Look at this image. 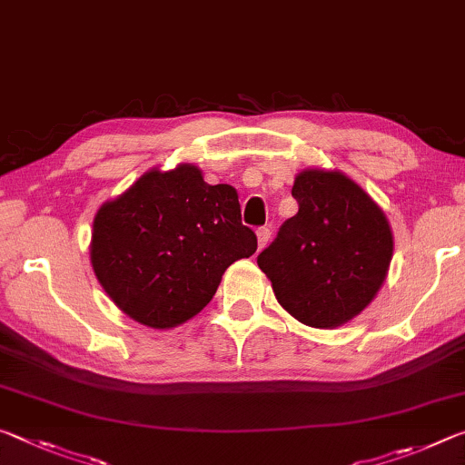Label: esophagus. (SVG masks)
Wrapping results in <instances>:
<instances>
[{"label": "esophagus", "instance_id": "1", "mask_svg": "<svg viewBox=\"0 0 465 465\" xmlns=\"http://www.w3.org/2000/svg\"><path fill=\"white\" fill-rule=\"evenodd\" d=\"M256 235H258V246L261 248H264L266 243H269V240H271V227H258V232H256Z\"/></svg>", "mask_w": 465, "mask_h": 465}]
</instances>
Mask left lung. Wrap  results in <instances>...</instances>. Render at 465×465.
Returning <instances> with one entry per match:
<instances>
[{"mask_svg": "<svg viewBox=\"0 0 465 465\" xmlns=\"http://www.w3.org/2000/svg\"><path fill=\"white\" fill-rule=\"evenodd\" d=\"M297 215L256 262L291 316L313 328L341 326L380 291L393 238L383 211L341 172L305 170L295 178Z\"/></svg>", "mask_w": 465, "mask_h": 465, "instance_id": "left-lung-1", "label": "left lung"}]
</instances>
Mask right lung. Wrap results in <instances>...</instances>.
<instances>
[{"label":"right lung","mask_w":465,"mask_h":465,"mask_svg":"<svg viewBox=\"0 0 465 465\" xmlns=\"http://www.w3.org/2000/svg\"><path fill=\"white\" fill-rule=\"evenodd\" d=\"M235 188L207 184L201 170H152L102 204L92 266L110 299L149 328H174L211 302L222 274L256 252Z\"/></svg>","instance_id":"1"}]
</instances>
